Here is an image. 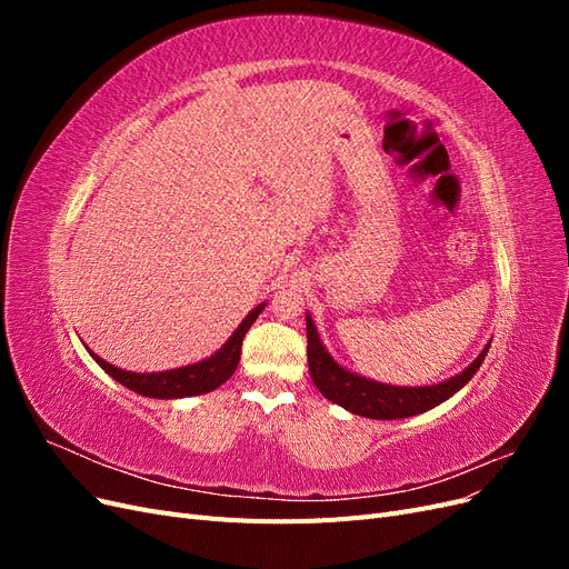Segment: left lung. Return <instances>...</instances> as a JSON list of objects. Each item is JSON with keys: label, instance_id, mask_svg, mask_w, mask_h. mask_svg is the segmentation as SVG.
I'll list each match as a JSON object with an SVG mask.
<instances>
[{"label": "left lung", "instance_id": "obj_1", "mask_svg": "<svg viewBox=\"0 0 569 569\" xmlns=\"http://www.w3.org/2000/svg\"><path fill=\"white\" fill-rule=\"evenodd\" d=\"M306 337H308V370L320 393L327 401H332L341 408H347L353 416H363L372 420H399L420 416V412L451 399L456 391L472 380V375L479 370L491 343H487L475 363H470L460 375L451 380L432 385V387H393L368 380L347 368H341L337 360L327 353L318 337L311 316H306Z\"/></svg>", "mask_w": 569, "mask_h": 569}]
</instances>
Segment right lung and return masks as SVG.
Instances as JSON below:
<instances>
[{"instance_id":"right-lung-1","label":"right lung","mask_w":569,"mask_h":569,"mask_svg":"<svg viewBox=\"0 0 569 569\" xmlns=\"http://www.w3.org/2000/svg\"><path fill=\"white\" fill-rule=\"evenodd\" d=\"M263 308L266 303L256 306L253 311L239 322L234 335L222 343L220 351H216L211 358H206L194 366H184V368L166 370V372H128V370L113 368L104 358H99L92 351L90 356L101 366V370L113 377L116 382L128 387L134 393L149 396V399H184V396L209 393L218 389L222 382H228L232 372L237 370L239 356H242L244 335L249 332V327L253 325V320L263 311Z\"/></svg>"}]
</instances>
